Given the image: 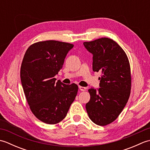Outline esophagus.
<instances>
[{"label": "esophagus", "mask_w": 150, "mask_h": 150, "mask_svg": "<svg viewBox=\"0 0 150 150\" xmlns=\"http://www.w3.org/2000/svg\"><path fill=\"white\" fill-rule=\"evenodd\" d=\"M79 88L81 91H85L86 90V88L85 87H82V86H79Z\"/></svg>", "instance_id": "34e87169"}]
</instances>
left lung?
<instances>
[{
    "label": "left lung",
    "instance_id": "obj_1",
    "mask_svg": "<svg viewBox=\"0 0 150 150\" xmlns=\"http://www.w3.org/2000/svg\"><path fill=\"white\" fill-rule=\"evenodd\" d=\"M93 55V71L100 72V88L89 89L90 100L86 104L90 119L98 126L115 120L128 102L131 90V71L126 53L115 41L101 38L84 42Z\"/></svg>",
    "mask_w": 150,
    "mask_h": 150
}]
</instances>
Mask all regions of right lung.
I'll use <instances>...</instances> for the list:
<instances>
[{
    "mask_svg": "<svg viewBox=\"0 0 150 150\" xmlns=\"http://www.w3.org/2000/svg\"><path fill=\"white\" fill-rule=\"evenodd\" d=\"M73 44L57 40L38 42L26 50L21 68V80L31 111L42 122L55 124L66 116L78 86L56 82Z\"/></svg>",
    "mask_w": 150,
    "mask_h": 150,
    "instance_id": "obj_1",
    "label": "right lung"
}]
</instances>
